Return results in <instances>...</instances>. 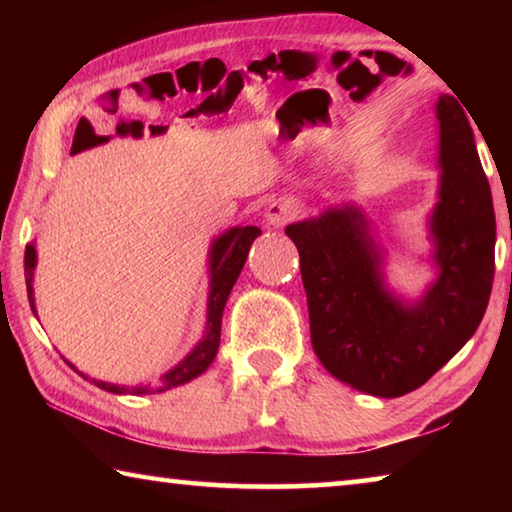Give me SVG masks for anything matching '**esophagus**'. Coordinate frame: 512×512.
I'll list each match as a JSON object with an SVG mask.
<instances>
[{
  "label": "esophagus",
  "instance_id": "34e87169",
  "mask_svg": "<svg viewBox=\"0 0 512 512\" xmlns=\"http://www.w3.org/2000/svg\"><path fill=\"white\" fill-rule=\"evenodd\" d=\"M300 212L302 210L298 201H293V198H277V201L268 205L266 221L268 225H273V228H282V225H287L289 221L298 219Z\"/></svg>",
  "mask_w": 512,
  "mask_h": 512
}]
</instances>
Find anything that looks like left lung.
Returning a JSON list of instances; mask_svg holds the SVG:
<instances>
[{"instance_id":"left-lung-1","label":"left lung","mask_w":512,"mask_h":512,"mask_svg":"<svg viewBox=\"0 0 512 512\" xmlns=\"http://www.w3.org/2000/svg\"><path fill=\"white\" fill-rule=\"evenodd\" d=\"M440 201L431 214L438 280L406 307L384 289L379 253L354 207L287 225L300 253L311 345L336 379L377 397H400L436 375L470 341L495 280V207L470 121L438 99Z\"/></svg>"}]
</instances>
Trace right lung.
I'll use <instances>...</instances> for the list:
<instances>
[{"mask_svg": "<svg viewBox=\"0 0 512 512\" xmlns=\"http://www.w3.org/2000/svg\"><path fill=\"white\" fill-rule=\"evenodd\" d=\"M259 235H262V230L255 228V225H246V228H232L214 241L212 253H210V262H212V266H210V271H212L210 302H207V329H205L203 341L196 345L194 352L189 354L183 363H178V366L169 370L167 375H162L158 386H155L153 391L162 393V391H169V388H173V386L185 384V381L194 379L201 375V372H205L207 366L214 361L216 352H219V343H221L223 307H225V302H228L232 287H235L241 268H244V264H246L248 250ZM33 266H36V248L27 246V253H24V280H27L31 309H33V314H36V307H33V287H31ZM67 366H72V363L67 361ZM79 375L85 377L83 372H79ZM85 379H90V377H85ZM90 381L94 386H99L108 393H119V395L128 393V388H124V386L106 384V381H97V379H90ZM133 393L135 395L149 393V388H133Z\"/></svg>", "mask_w": 512, "mask_h": 512, "instance_id": "1", "label": "right lung"}]
</instances>
